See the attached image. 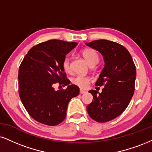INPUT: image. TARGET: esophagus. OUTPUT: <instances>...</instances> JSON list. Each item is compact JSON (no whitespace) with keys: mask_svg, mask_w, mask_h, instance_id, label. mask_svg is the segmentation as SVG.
<instances>
[{"mask_svg":"<svg viewBox=\"0 0 152 152\" xmlns=\"http://www.w3.org/2000/svg\"><path fill=\"white\" fill-rule=\"evenodd\" d=\"M80 94H85L86 92H87V91H86L85 90H83V89H80Z\"/></svg>","mask_w":152,"mask_h":152,"instance_id":"esophagus-1","label":"esophagus"}]
</instances>
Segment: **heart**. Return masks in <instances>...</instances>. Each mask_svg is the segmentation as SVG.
I'll list each match as a JSON object with an SVG mask.
<instances>
[{"label":"heart","mask_w":152,"mask_h":152,"mask_svg":"<svg viewBox=\"0 0 152 152\" xmlns=\"http://www.w3.org/2000/svg\"><path fill=\"white\" fill-rule=\"evenodd\" d=\"M82 54L84 56V58L86 59V61L88 62L89 65L96 64L99 61V55L97 52L92 48H85V49L82 50ZM63 67L66 72H70V58L68 57L65 58L63 62ZM91 78L89 76L82 75H78L73 77L72 79V84L75 85L77 87L80 88H86L87 87L88 84L90 82Z\"/></svg>","instance_id":"b5f03b06"}]
</instances>
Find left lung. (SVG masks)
Returning <instances> with one entry per match:
<instances>
[{"label": "left lung", "instance_id": "1", "mask_svg": "<svg viewBox=\"0 0 152 152\" xmlns=\"http://www.w3.org/2000/svg\"><path fill=\"white\" fill-rule=\"evenodd\" d=\"M86 45L102 53L105 63L95 83L104 87L102 93L89 91L94 100L87 110L95 121L105 123L119 116L130 104L134 91L136 67L128 50L118 43L100 39Z\"/></svg>", "mask_w": 152, "mask_h": 152}]
</instances>
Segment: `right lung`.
Listing matches in <instances>:
<instances>
[{"mask_svg":"<svg viewBox=\"0 0 152 152\" xmlns=\"http://www.w3.org/2000/svg\"><path fill=\"white\" fill-rule=\"evenodd\" d=\"M76 42L47 41L34 46L24 56L18 72L19 94L22 104L31 118L47 125H58L66 116L70 99L78 96L80 89L70 85L63 62ZM56 82L66 89L56 91Z\"/></svg>","mask_w":152,"mask_h":152,"instance_id":"obj_1","label":"right lung"}]
</instances>
